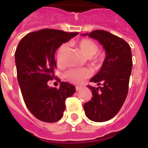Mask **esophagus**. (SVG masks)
<instances>
[{"instance_id":"obj_1","label":"esophagus","mask_w":148,"mask_h":148,"mask_svg":"<svg viewBox=\"0 0 148 148\" xmlns=\"http://www.w3.org/2000/svg\"><path fill=\"white\" fill-rule=\"evenodd\" d=\"M81 88H82V87H81V86H76V90L77 91H79Z\"/></svg>"}]
</instances>
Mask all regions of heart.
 I'll list each match as a JSON object with an SVG mask.
<instances>
[{"instance_id":"obj_1","label":"heart","mask_w":148,"mask_h":148,"mask_svg":"<svg viewBox=\"0 0 148 148\" xmlns=\"http://www.w3.org/2000/svg\"><path fill=\"white\" fill-rule=\"evenodd\" d=\"M77 45L82 52L87 57L88 63L92 67L97 68L103 63L104 55L97 53V52L99 51V46L94 40L88 39V38L82 39L77 43ZM66 50H67L66 44H63L60 45L57 51V55H56L59 63H63ZM89 75H90V72L85 68L69 69L66 71L64 74L66 79L74 84H79L83 80L87 78Z\"/></svg>"}]
</instances>
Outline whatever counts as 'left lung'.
<instances>
[{
  "label": "left lung",
  "instance_id": "left-lung-1",
  "mask_svg": "<svg viewBox=\"0 0 148 148\" xmlns=\"http://www.w3.org/2000/svg\"><path fill=\"white\" fill-rule=\"evenodd\" d=\"M82 35L98 40L106 51L100 71L90 80L102 86L88 85L92 97L84 104L85 115L96 122L108 121L118 114L126 99L132 67L131 48L122 38L102 29Z\"/></svg>",
  "mask_w": 148,
  "mask_h": 148
}]
</instances>
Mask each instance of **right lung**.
Here are the masks:
<instances>
[{
    "label": "right lung",
    "mask_w": 148,
    "mask_h": 148,
    "mask_svg": "<svg viewBox=\"0 0 148 148\" xmlns=\"http://www.w3.org/2000/svg\"><path fill=\"white\" fill-rule=\"evenodd\" d=\"M77 34L59 29H40L24 36L17 46L15 59L18 85L26 106L40 121L56 122L62 119L66 99L76 91L68 82H61L56 88L49 87L48 82L56 78V51Z\"/></svg>",
    "instance_id": "right-lung-1"
}]
</instances>
